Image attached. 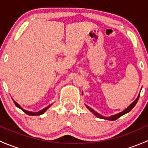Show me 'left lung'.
Instances as JSON below:
<instances>
[{
    "instance_id": "obj_1",
    "label": "left lung",
    "mask_w": 148,
    "mask_h": 148,
    "mask_svg": "<svg viewBox=\"0 0 148 148\" xmlns=\"http://www.w3.org/2000/svg\"><path fill=\"white\" fill-rule=\"evenodd\" d=\"M139 97H140V95H138V98H137V99H135V100L134 101V102H132V104H131L130 105L129 107H127V108L125 109V110H124V111L118 113V114H115V115L111 116V117H102V115H100V114H98L97 112H95V110H93L92 108H90V107H88V106H86V107H87V108L89 109V110H90V111L92 112L93 113V114H95V115H96L97 117H99V118H102V119H105V120H112V121H113V120H117V119H118L119 117H120L121 116L124 115V114H126V113H127V112H130L131 110H132V108H133V107H135V104H137V102H138V99H139Z\"/></svg>"
}]
</instances>
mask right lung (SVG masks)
<instances>
[{
  "instance_id": "1",
  "label": "right lung",
  "mask_w": 148,
  "mask_h": 148,
  "mask_svg": "<svg viewBox=\"0 0 148 148\" xmlns=\"http://www.w3.org/2000/svg\"><path fill=\"white\" fill-rule=\"evenodd\" d=\"M13 102H14V104H16V106L17 107H18V108H20L21 110H23V112H24L25 113H26V114H27L28 115H41V114H44V112H45L46 111V110H47V109L49 108V107H50L51 105H49V106H48V107H46V108H44V109H43L42 110H41V111H39V112H29V111H26V110H23V108H22L21 107L20 105H19L18 104L17 102H15V101H13Z\"/></svg>"
}]
</instances>
